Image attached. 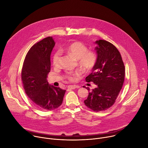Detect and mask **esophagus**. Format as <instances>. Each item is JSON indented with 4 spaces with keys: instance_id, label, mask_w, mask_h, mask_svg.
<instances>
[{
    "instance_id": "34e87169",
    "label": "esophagus",
    "mask_w": 148,
    "mask_h": 148,
    "mask_svg": "<svg viewBox=\"0 0 148 148\" xmlns=\"http://www.w3.org/2000/svg\"><path fill=\"white\" fill-rule=\"evenodd\" d=\"M79 87H80L79 86H75V85H69L68 86V88H69V89H72V90L75 89V88H79Z\"/></svg>"
}]
</instances>
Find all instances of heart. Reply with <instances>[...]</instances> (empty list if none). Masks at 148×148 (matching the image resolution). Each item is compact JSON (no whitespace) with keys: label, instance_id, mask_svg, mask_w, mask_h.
Returning <instances> with one entry per match:
<instances>
[{"label":"heart","instance_id":"1","mask_svg":"<svg viewBox=\"0 0 148 148\" xmlns=\"http://www.w3.org/2000/svg\"><path fill=\"white\" fill-rule=\"evenodd\" d=\"M68 53L72 55L77 60L78 64L84 71H90L92 69L97 61V56L95 52L92 51H88L86 45L80 42L76 41L72 42L63 49ZM61 53L60 51L55 52L52 56V64L54 66H58L60 64ZM79 75V72H69L66 77L71 82L76 80Z\"/></svg>","mask_w":148,"mask_h":148}]
</instances>
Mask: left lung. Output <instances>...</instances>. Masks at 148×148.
<instances>
[{
    "label": "left lung",
    "mask_w": 148,
    "mask_h": 148,
    "mask_svg": "<svg viewBox=\"0 0 148 148\" xmlns=\"http://www.w3.org/2000/svg\"><path fill=\"white\" fill-rule=\"evenodd\" d=\"M97 61L92 72L86 77L87 82H93L96 87L90 92L84 104L95 111H104L115 103L123 87L125 66L121 54L111 43L103 40L95 42Z\"/></svg>",
    "instance_id": "8db88e82"
}]
</instances>
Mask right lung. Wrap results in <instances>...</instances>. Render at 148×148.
<instances>
[{
	"label": "right lung",
	"instance_id": "add662e5",
	"mask_svg": "<svg viewBox=\"0 0 148 148\" xmlns=\"http://www.w3.org/2000/svg\"><path fill=\"white\" fill-rule=\"evenodd\" d=\"M55 44L52 37L34 44L25 56L21 71V80L27 96L43 110L60 107L66 92L49 84L47 80L51 70L50 56Z\"/></svg>",
	"mask_w": 148,
	"mask_h": 148
}]
</instances>
